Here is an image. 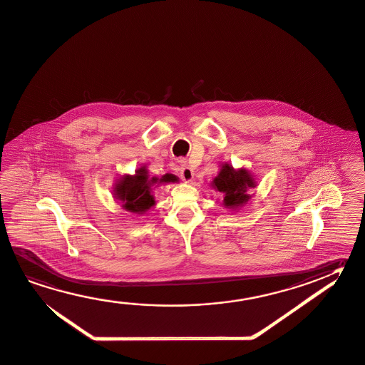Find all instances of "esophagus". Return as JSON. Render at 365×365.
Segmentation results:
<instances>
[{
  "label": "esophagus",
  "mask_w": 365,
  "mask_h": 365,
  "mask_svg": "<svg viewBox=\"0 0 365 365\" xmlns=\"http://www.w3.org/2000/svg\"><path fill=\"white\" fill-rule=\"evenodd\" d=\"M180 176L185 182H190L194 179V171L186 163H182L180 170Z\"/></svg>",
  "instance_id": "34e87169"
}]
</instances>
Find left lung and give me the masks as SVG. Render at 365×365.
I'll use <instances>...</instances> for the list:
<instances>
[{
    "label": "left lung",
    "instance_id": "obj_1",
    "mask_svg": "<svg viewBox=\"0 0 365 365\" xmlns=\"http://www.w3.org/2000/svg\"><path fill=\"white\" fill-rule=\"evenodd\" d=\"M210 186L216 192H222L225 208L237 212L253 197L249 190L257 186V181L247 168L240 167L236 170L230 163H222Z\"/></svg>",
    "mask_w": 365,
    "mask_h": 365
}]
</instances>
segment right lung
Wrapping results in <instances>:
<instances>
[{"label": "right lung", "instance_id": "right-lung-1", "mask_svg": "<svg viewBox=\"0 0 365 365\" xmlns=\"http://www.w3.org/2000/svg\"><path fill=\"white\" fill-rule=\"evenodd\" d=\"M179 178L173 173H166L161 178L149 176L147 167L142 166L134 175H123L118 179L112 190L113 198L123 203V208L130 213L143 216L155 205L153 189L161 184L178 182Z\"/></svg>", "mask_w": 365, "mask_h": 365}]
</instances>
